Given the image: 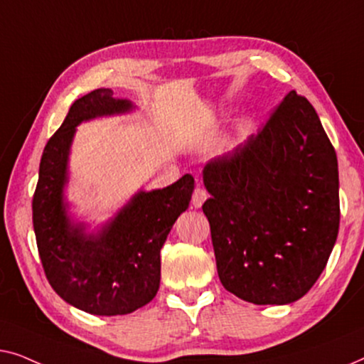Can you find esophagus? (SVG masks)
<instances>
[{
    "mask_svg": "<svg viewBox=\"0 0 364 364\" xmlns=\"http://www.w3.org/2000/svg\"><path fill=\"white\" fill-rule=\"evenodd\" d=\"M206 199H208L206 189H203L201 186H198L196 189H194V193H193V196H191L193 208H201L203 203L206 201Z\"/></svg>",
    "mask_w": 364,
    "mask_h": 364,
    "instance_id": "1",
    "label": "esophagus"
}]
</instances>
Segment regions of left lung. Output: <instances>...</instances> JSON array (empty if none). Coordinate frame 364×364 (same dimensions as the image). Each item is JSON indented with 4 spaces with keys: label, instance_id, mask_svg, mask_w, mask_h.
<instances>
[{
    "label": "left lung",
    "instance_id": "8db88e82",
    "mask_svg": "<svg viewBox=\"0 0 364 364\" xmlns=\"http://www.w3.org/2000/svg\"><path fill=\"white\" fill-rule=\"evenodd\" d=\"M203 181L224 289L255 305L301 299L340 228L336 153L310 102L289 92L257 135L204 166Z\"/></svg>",
    "mask_w": 364,
    "mask_h": 364
}]
</instances>
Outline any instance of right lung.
<instances>
[{"label": "right lung", "instance_id": "1", "mask_svg": "<svg viewBox=\"0 0 364 364\" xmlns=\"http://www.w3.org/2000/svg\"><path fill=\"white\" fill-rule=\"evenodd\" d=\"M133 109L110 89L92 90L74 102L41 158L33 226L44 274L60 299L92 315H127L153 300L160 289V250L194 189V178L184 175L163 189L138 191L97 232L70 221L64 186L75 127Z\"/></svg>", "mask_w": 364, "mask_h": 364}]
</instances>
